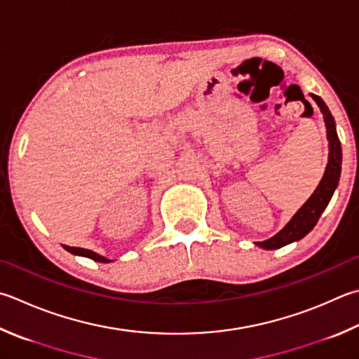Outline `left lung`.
Here are the masks:
<instances>
[{
	"instance_id": "1",
	"label": "left lung",
	"mask_w": 359,
	"mask_h": 359,
	"mask_svg": "<svg viewBox=\"0 0 359 359\" xmlns=\"http://www.w3.org/2000/svg\"><path fill=\"white\" fill-rule=\"evenodd\" d=\"M311 97H313L317 106L320 107V111L323 114V120H325V126H327V139H328L330 153H328V164L325 168V173H323V178L319 182V186H317L314 194L311 195L305 205L295 212L294 217L289 220L287 225L283 228L280 233H276L273 238H270L264 242H256V245H259L261 248H266V250L281 248L290 242H295V241H300L302 238H305L311 229L316 226L317 220H319L322 212L325 211V208L328 206L331 197H333L337 184H339L342 148H341L339 137H337V133H336L334 118L331 116L330 109L327 107V104L323 103V100L320 97L314 95V93H311Z\"/></svg>"
}]
</instances>
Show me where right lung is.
Listing matches in <instances>:
<instances>
[{"label":"right lung","instance_id":"obj_1","mask_svg":"<svg viewBox=\"0 0 359 359\" xmlns=\"http://www.w3.org/2000/svg\"><path fill=\"white\" fill-rule=\"evenodd\" d=\"M64 248L67 252H70L72 255H78V256H86V258H90L97 262H111V259L104 258V256H101L95 252H92V250H86V248H78V247H69V245H64Z\"/></svg>","mask_w":359,"mask_h":359}]
</instances>
